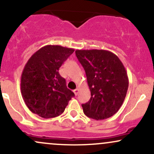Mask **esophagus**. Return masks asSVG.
Listing matches in <instances>:
<instances>
[{
    "mask_svg": "<svg viewBox=\"0 0 154 154\" xmlns=\"http://www.w3.org/2000/svg\"><path fill=\"white\" fill-rule=\"evenodd\" d=\"M74 93H75V95H77V94H78V93H79V89H78V88H76L75 90H74Z\"/></svg>",
    "mask_w": 154,
    "mask_h": 154,
    "instance_id": "esophagus-1",
    "label": "esophagus"
}]
</instances>
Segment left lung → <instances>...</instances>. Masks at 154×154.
Wrapping results in <instances>:
<instances>
[{
    "instance_id": "1",
    "label": "left lung",
    "mask_w": 154,
    "mask_h": 154,
    "mask_svg": "<svg viewBox=\"0 0 154 154\" xmlns=\"http://www.w3.org/2000/svg\"><path fill=\"white\" fill-rule=\"evenodd\" d=\"M91 93V99L82 104L83 112L95 120L108 119L122 105L129 86L126 69L118 56L106 50H77Z\"/></svg>"
}]
</instances>
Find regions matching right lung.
Wrapping results in <instances>:
<instances>
[{
    "instance_id": "obj_1",
    "label": "right lung",
    "mask_w": 154,
    "mask_h": 154,
    "mask_svg": "<svg viewBox=\"0 0 154 154\" xmlns=\"http://www.w3.org/2000/svg\"><path fill=\"white\" fill-rule=\"evenodd\" d=\"M75 49L45 45L35 53L21 76V93L32 112L40 117L61 115L75 93L66 88L59 69Z\"/></svg>"
}]
</instances>
